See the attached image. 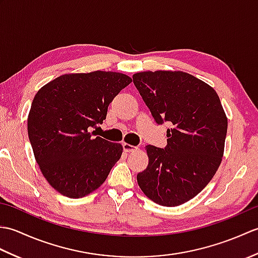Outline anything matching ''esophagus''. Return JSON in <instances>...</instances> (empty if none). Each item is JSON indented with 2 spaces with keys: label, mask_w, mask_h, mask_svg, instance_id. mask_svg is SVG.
<instances>
[{
  "label": "esophagus",
  "mask_w": 258,
  "mask_h": 258,
  "mask_svg": "<svg viewBox=\"0 0 258 258\" xmlns=\"http://www.w3.org/2000/svg\"><path fill=\"white\" fill-rule=\"evenodd\" d=\"M123 150H124L125 152L130 153V152H133V151L138 150V147L131 145V144H127V143H123Z\"/></svg>",
  "instance_id": "esophagus-1"
}]
</instances>
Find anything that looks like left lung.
Wrapping results in <instances>:
<instances>
[{
	"instance_id": "left-lung-1",
	"label": "left lung",
	"mask_w": 258,
	"mask_h": 258,
	"mask_svg": "<svg viewBox=\"0 0 258 258\" xmlns=\"http://www.w3.org/2000/svg\"><path fill=\"white\" fill-rule=\"evenodd\" d=\"M152 116L167 130L164 149L149 145V165L138 183L150 200L162 206H178L210 183L222 162L227 117L215 90L179 71L133 75Z\"/></svg>"
}]
</instances>
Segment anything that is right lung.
I'll use <instances>...</instances> for the list:
<instances>
[{"label":"right lung","mask_w":258,"mask_h":258,"mask_svg":"<svg viewBox=\"0 0 258 258\" xmlns=\"http://www.w3.org/2000/svg\"><path fill=\"white\" fill-rule=\"evenodd\" d=\"M131 82L116 72L65 74L36 93L27 132L41 172L58 193L80 199L105 182L123 147L94 139L90 131L103 123L109 103Z\"/></svg>","instance_id":"1"}]
</instances>
